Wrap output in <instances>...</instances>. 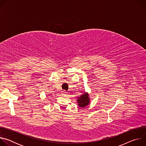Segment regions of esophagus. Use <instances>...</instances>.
<instances>
[{"label": "esophagus", "mask_w": 146, "mask_h": 146, "mask_svg": "<svg viewBox=\"0 0 146 146\" xmlns=\"http://www.w3.org/2000/svg\"><path fill=\"white\" fill-rule=\"evenodd\" d=\"M66 91H63L62 92V95H66Z\"/></svg>", "instance_id": "1"}]
</instances>
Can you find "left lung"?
I'll return each mask as SVG.
<instances>
[{"label": "left lung", "instance_id": "left-lung-1", "mask_svg": "<svg viewBox=\"0 0 146 146\" xmlns=\"http://www.w3.org/2000/svg\"><path fill=\"white\" fill-rule=\"evenodd\" d=\"M77 104L80 108H83L89 105L90 103V98L87 92H84L80 96L77 97Z\"/></svg>", "mask_w": 146, "mask_h": 146}]
</instances>
